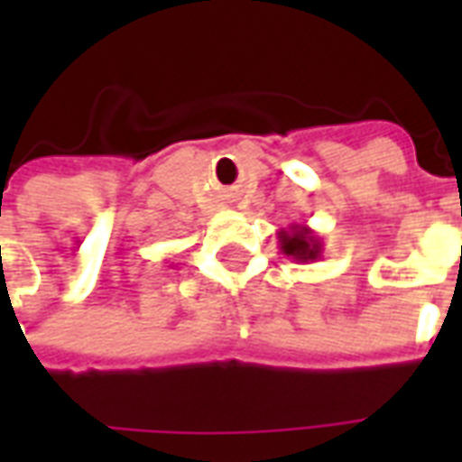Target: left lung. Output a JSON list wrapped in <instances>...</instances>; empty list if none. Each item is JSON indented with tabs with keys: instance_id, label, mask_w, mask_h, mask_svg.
Returning a JSON list of instances; mask_svg holds the SVG:
<instances>
[{
	"instance_id": "8db88e82",
	"label": "left lung",
	"mask_w": 462,
	"mask_h": 462,
	"mask_svg": "<svg viewBox=\"0 0 462 462\" xmlns=\"http://www.w3.org/2000/svg\"><path fill=\"white\" fill-rule=\"evenodd\" d=\"M281 252L297 263H314L321 259L323 242L307 225H290L288 230H278Z\"/></svg>"
}]
</instances>
